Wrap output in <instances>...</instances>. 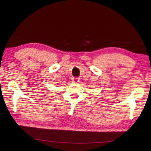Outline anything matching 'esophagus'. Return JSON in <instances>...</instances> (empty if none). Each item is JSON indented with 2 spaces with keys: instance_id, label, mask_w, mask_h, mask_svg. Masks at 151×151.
<instances>
[{
  "instance_id": "esophagus-1",
  "label": "esophagus",
  "mask_w": 151,
  "mask_h": 151,
  "mask_svg": "<svg viewBox=\"0 0 151 151\" xmlns=\"http://www.w3.org/2000/svg\"><path fill=\"white\" fill-rule=\"evenodd\" d=\"M72 82L74 83H76L78 82V79L77 78H72Z\"/></svg>"
}]
</instances>
